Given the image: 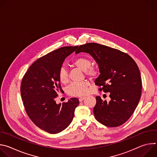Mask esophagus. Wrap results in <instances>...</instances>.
Listing matches in <instances>:
<instances>
[{
	"label": "esophagus",
	"mask_w": 157,
	"mask_h": 157,
	"mask_svg": "<svg viewBox=\"0 0 157 157\" xmlns=\"http://www.w3.org/2000/svg\"><path fill=\"white\" fill-rule=\"evenodd\" d=\"M85 98H86L85 97H81V98H80L79 99V100L80 102H81V101H82Z\"/></svg>",
	"instance_id": "obj_1"
}]
</instances>
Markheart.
Here are the masks:
<instances>
[{"label":"heart","mask_w":157,"mask_h":157,"mask_svg":"<svg viewBox=\"0 0 157 157\" xmlns=\"http://www.w3.org/2000/svg\"><path fill=\"white\" fill-rule=\"evenodd\" d=\"M73 64L84 71L86 76L92 79L99 76V71L98 68L91 66V59L86 57H79L76 59ZM58 78L61 82L66 83L69 79V73L68 69L64 66H61L58 71ZM89 84L86 81L73 82L67 87V93L73 96H82L88 92Z\"/></svg>","instance_id":"heart-1"}]
</instances>
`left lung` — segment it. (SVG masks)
I'll list each match as a JSON object with an SVG mask.
<instances>
[{
  "instance_id": "left-lung-1",
  "label": "left lung",
  "mask_w": 157,
  "mask_h": 157,
  "mask_svg": "<svg viewBox=\"0 0 157 157\" xmlns=\"http://www.w3.org/2000/svg\"><path fill=\"white\" fill-rule=\"evenodd\" d=\"M90 54L99 65L100 75L95 80L99 91L110 93L107 102L96 96L93 112L96 120L109 127L124 124L135 111L142 94V79L136 63L128 54L96 43L79 47L75 53Z\"/></svg>"
}]
</instances>
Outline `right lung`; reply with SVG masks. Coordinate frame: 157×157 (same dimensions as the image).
Returning a JSON list of instances; mask_svg holds the SVG:
<instances>
[{
    "label": "right lung",
    "instance_id": "add662e5",
    "mask_svg": "<svg viewBox=\"0 0 157 157\" xmlns=\"http://www.w3.org/2000/svg\"><path fill=\"white\" fill-rule=\"evenodd\" d=\"M78 46L64 47L35 61L22 78L20 93L26 113L40 128L57 133L71 124L79 101L76 98L57 104L55 99L63 93L58 71L65 58Z\"/></svg>",
    "mask_w": 157,
    "mask_h": 157
}]
</instances>
